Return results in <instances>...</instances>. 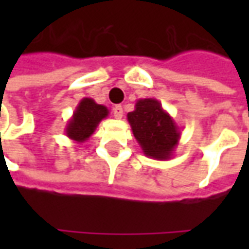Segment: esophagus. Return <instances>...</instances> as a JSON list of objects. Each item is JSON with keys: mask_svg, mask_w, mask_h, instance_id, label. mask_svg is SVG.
<instances>
[{"mask_svg": "<svg viewBox=\"0 0 249 249\" xmlns=\"http://www.w3.org/2000/svg\"><path fill=\"white\" fill-rule=\"evenodd\" d=\"M123 114H124V110H123V107L120 105H116L113 108V116L116 119H123Z\"/></svg>", "mask_w": 249, "mask_h": 249, "instance_id": "1", "label": "esophagus"}]
</instances>
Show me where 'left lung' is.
I'll return each mask as SVG.
<instances>
[{"instance_id":"obj_1","label":"left lung","mask_w":249,"mask_h":249,"mask_svg":"<svg viewBox=\"0 0 249 249\" xmlns=\"http://www.w3.org/2000/svg\"><path fill=\"white\" fill-rule=\"evenodd\" d=\"M135 139L146 157L172 159L180 140V128L156 98H140L135 110L126 114Z\"/></svg>"}]
</instances>
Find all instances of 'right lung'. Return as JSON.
Wrapping results in <instances>:
<instances>
[{
	"label": "right lung",
	"mask_w": 249,
	"mask_h": 249,
	"mask_svg": "<svg viewBox=\"0 0 249 249\" xmlns=\"http://www.w3.org/2000/svg\"><path fill=\"white\" fill-rule=\"evenodd\" d=\"M108 114L109 110L107 107L97 104L93 98L84 97L66 124V137L77 144L85 142L94 133L98 124L108 117Z\"/></svg>",
	"instance_id": "obj_1"
}]
</instances>
